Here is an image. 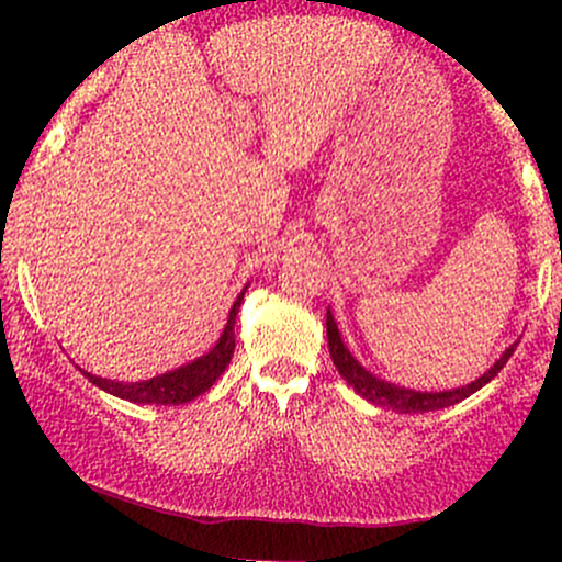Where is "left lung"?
Wrapping results in <instances>:
<instances>
[{
  "instance_id": "obj_1",
  "label": "left lung",
  "mask_w": 562,
  "mask_h": 562,
  "mask_svg": "<svg viewBox=\"0 0 562 562\" xmlns=\"http://www.w3.org/2000/svg\"><path fill=\"white\" fill-rule=\"evenodd\" d=\"M327 346H330L333 364L338 367L340 378H344L346 383L359 393V396L367 398V402H372L375 406H389V409L412 415V412L447 409V406H454V404H460L462 398L473 396V393L483 389V385L492 383V380L496 378V372H499L502 367L507 364V359L513 357L515 346L518 344L505 348V353H502V357L496 359V362L488 367L481 378H475L473 383L460 385V389H449V391H415V389H404V385L389 383V380L372 375V372L367 370V367L359 364L357 357L348 351L344 338H340L338 322H335L330 308H327Z\"/></svg>"
}]
</instances>
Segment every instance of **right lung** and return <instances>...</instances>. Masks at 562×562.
I'll use <instances>...</instances> for the list:
<instances>
[{
    "label": "right lung",
    "instance_id": "right-lung-1",
    "mask_svg": "<svg viewBox=\"0 0 562 562\" xmlns=\"http://www.w3.org/2000/svg\"><path fill=\"white\" fill-rule=\"evenodd\" d=\"M248 285L240 290L235 303L229 308L227 325H224L222 335H218L216 346L211 348L209 353L203 357L192 359L177 370L164 372V375H156L150 380H139V383H124V380H111V378H100L92 375V372L81 370L83 375L89 378V383L102 389L105 393H113V396L126 398L132 404H187L192 398H198L200 393H205L211 385L216 383L218 375L227 370V364L232 362V353H235V319H237V308H240L243 295Z\"/></svg>",
    "mask_w": 562,
    "mask_h": 562
}]
</instances>
